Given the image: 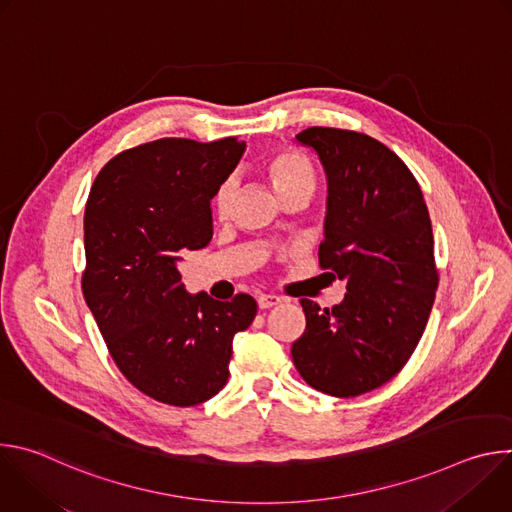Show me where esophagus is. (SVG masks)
<instances>
[{
	"instance_id": "obj_1",
	"label": "esophagus",
	"mask_w": 512,
	"mask_h": 512,
	"mask_svg": "<svg viewBox=\"0 0 512 512\" xmlns=\"http://www.w3.org/2000/svg\"><path fill=\"white\" fill-rule=\"evenodd\" d=\"M283 300L279 298V296H271V294H261L259 298H257V304H259V308L261 310H269V308H273V306H279Z\"/></svg>"
}]
</instances>
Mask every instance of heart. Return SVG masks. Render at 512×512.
Returning a JSON list of instances; mask_svg holds the SVG:
<instances>
[{
  "label": "heart",
  "mask_w": 512,
  "mask_h": 512,
  "mask_svg": "<svg viewBox=\"0 0 512 512\" xmlns=\"http://www.w3.org/2000/svg\"><path fill=\"white\" fill-rule=\"evenodd\" d=\"M261 166L265 170V174L269 176L273 188L277 190L279 196L296 192V190H306L312 192L316 176H314V168L308 162L306 156H302L300 152L294 150H271L263 156ZM235 180L227 178L221 182V186L216 188L214 194V212L225 218L229 214V206L231 200L235 196Z\"/></svg>",
  "instance_id": "obj_1"
}]
</instances>
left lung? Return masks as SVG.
<instances>
[{"mask_svg":"<svg viewBox=\"0 0 512 512\" xmlns=\"http://www.w3.org/2000/svg\"><path fill=\"white\" fill-rule=\"evenodd\" d=\"M296 139L326 172L318 257L346 294L332 310L300 300L306 330L291 358L316 391L356 397L391 381L425 330L440 281L429 212L409 168L381 141L334 127H310Z\"/></svg>","mask_w":512,"mask_h":512,"instance_id":"1","label":"left lung"}]
</instances>
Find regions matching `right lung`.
Masks as SVG:
<instances>
[{
	"label": "right lung",
	"mask_w": 512,
	"mask_h": 512,
	"mask_svg": "<svg viewBox=\"0 0 512 512\" xmlns=\"http://www.w3.org/2000/svg\"><path fill=\"white\" fill-rule=\"evenodd\" d=\"M245 141L164 137L117 154L85 208L83 294L123 377L148 397L192 407L229 381L233 338L257 302L184 289L178 261L212 239L210 200Z\"/></svg>",
	"instance_id": "1"
}]
</instances>
